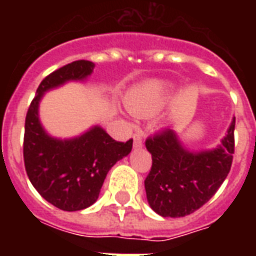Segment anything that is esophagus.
<instances>
[{
	"instance_id": "34e87169",
	"label": "esophagus",
	"mask_w": 256,
	"mask_h": 256,
	"mask_svg": "<svg viewBox=\"0 0 256 256\" xmlns=\"http://www.w3.org/2000/svg\"><path fill=\"white\" fill-rule=\"evenodd\" d=\"M133 144L136 148H140L142 145V134L141 133H136L133 136Z\"/></svg>"
}]
</instances>
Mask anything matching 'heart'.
Here are the masks:
<instances>
[{
    "label": "heart",
    "instance_id": "heart-1",
    "mask_svg": "<svg viewBox=\"0 0 256 256\" xmlns=\"http://www.w3.org/2000/svg\"><path fill=\"white\" fill-rule=\"evenodd\" d=\"M172 88L162 80H150L134 88L124 97L128 111L138 118H150L166 106Z\"/></svg>",
    "mask_w": 256,
    "mask_h": 256
}]
</instances>
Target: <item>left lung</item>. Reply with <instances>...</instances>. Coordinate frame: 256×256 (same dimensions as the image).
Masks as SVG:
<instances>
[{
  "instance_id": "left-lung-1",
  "label": "left lung",
  "mask_w": 256,
  "mask_h": 256,
  "mask_svg": "<svg viewBox=\"0 0 256 256\" xmlns=\"http://www.w3.org/2000/svg\"><path fill=\"white\" fill-rule=\"evenodd\" d=\"M233 119L226 137L211 150L190 152L172 128L145 141L152 167L145 178L150 208L162 216L178 218L194 212L212 198L230 172L234 154Z\"/></svg>"
}]
</instances>
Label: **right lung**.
Masks as SVG:
<instances>
[{
	"label": "right lung",
	"mask_w": 256,
	"mask_h": 256,
	"mask_svg": "<svg viewBox=\"0 0 256 256\" xmlns=\"http://www.w3.org/2000/svg\"><path fill=\"white\" fill-rule=\"evenodd\" d=\"M93 68L92 62L78 60L49 74L26 115L23 156L27 176L42 198L63 211H79L94 203L111 167L133 148V140L115 141L100 126L70 140L53 138L42 128L38 106L44 93L68 80H84Z\"/></svg>",
	"instance_id": "obj_1"
}]
</instances>
